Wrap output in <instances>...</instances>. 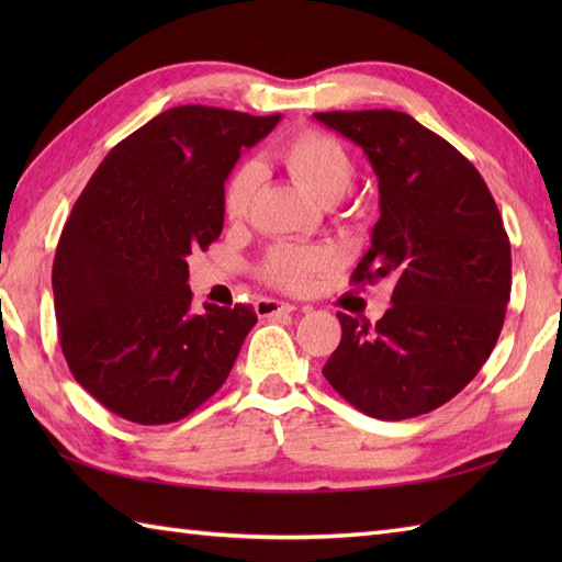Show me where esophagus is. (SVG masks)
Wrapping results in <instances>:
<instances>
[{"mask_svg":"<svg viewBox=\"0 0 562 562\" xmlns=\"http://www.w3.org/2000/svg\"><path fill=\"white\" fill-rule=\"evenodd\" d=\"M294 306L288 302H278V300H258L256 302V314L260 318H272L280 314H292Z\"/></svg>","mask_w":562,"mask_h":562,"instance_id":"obj_1","label":"esophagus"}]
</instances>
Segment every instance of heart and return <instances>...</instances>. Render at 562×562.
Listing matches in <instances>:
<instances>
[{
    "mask_svg": "<svg viewBox=\"0 0 562 562\" xmlns=\"http://www.w3.org/2000/svg\"><path fill=\"white\" fill-rule=\"evenodd\" d=\"M278 159L302 188L318 202L330 205L348 193L355 181V161L348 147L321 130H300L288 137L278 149ZM260 169L254 161L238 164L224 186V214L232 222L244 220L256 188ZM338 254L321 244H278L268 250L260 266L262 280L284 292L312 290L314 278L330 270Z\"/></svg>",
    "mask_w": 562,
    "mask_h": 562,
    "instance_id": "obj_1",
    "label": "heart"
}]
</instances>
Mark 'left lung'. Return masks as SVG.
I'll return each instance as SVG.
<instances>
[{"instance_id": "obj_1", "label": "left lung", "mask_w": 562, "mask_h": 562, "mask_svg": "<svg viewBox=\"0 0 562 562\" xmlns=\"http://www.w3.org/2000/svg\"><path fill=\"white\" fill-rule=\"evenodd\" d=\"M314 117L362 147L379 178L381 217L352 282H396L376 326L338 314L342 338L324 376L379 420L435 411L481 372L503 330L512 290L503 217L475 166L408 113Z\"/></svg>"}]
</instances>
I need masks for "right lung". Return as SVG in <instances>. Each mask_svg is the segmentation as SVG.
Masks as SVG:
<instances>
[{
    "label": "right lung",
    "instance_id": "1",
    "mask_svg": "<svg viewBox=\"0 0 562 562\" xmlns=\"http://www.w3.org/2000/svg\"><path fill=\"white\" fill-rule=\"evenodd\" d=\"M278 115L212 105L159 113L109 151L53 262L59 345L79 384L137 425L200 408L256 326L246 304L193 312L188 256L224 226V181Z\"/></svg>",
    "mask_w": 562,
    "mask_h": 562
}]
</instances>
